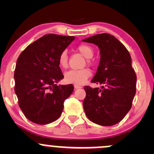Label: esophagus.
I'll return each instance as SVG.
<instances>
[{
	"label": "esophagus",
	"mask_w": 154,
	"mask_h": 154,
	"mask_svg": "<svg viewBox=\"0 0 154 154\" xmlns=\"http://www.w3.org/2000/svg\"><path fill=\"white\" fill-rule=\"evenodd\" d=\"M74 88H76V89H77V88H81V86H78V85H74Z\"/></svg>",
	"instance_id": "esophagus-1"
}]
</instances>
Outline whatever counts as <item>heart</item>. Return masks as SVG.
<instances>
[{
	"mask_svg": "<svg viewBox=\"0 0 154 154\" xmlns=\"http://www.w3.org/2000/svg\"><path fill=\"white\" fill-rule=\"evenodd\" d=\"M77 50L85 57L88 59L87 62L89 63L88 59L94 55V50L91 46L86 44H81L77 48ZM68 54L66 51H63L59 57V64L62 68H66L68 66ZM91 75V71L87 68L81 70H71L64 74V80L67 83H72L75 85H82Z\"/></svg>",
	"mask_w": 154,
	"mask_h": 154,
	"instance_id": "obj_1",
	"label": "heart"
}]
</instances>
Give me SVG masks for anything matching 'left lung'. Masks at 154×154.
Instances as JSON below:
<instances>
[{
    "mask_svg": "<svg viewBox=\"0 0 154 154\" xmlns=\"http://www.w3.org/2000/svg\"><path fill=\"white\" fill-rule=\"evenodd\" d=\"M100 49L99 66L91 83L100 88L85 86L83 109L91 122L101 126L120 122L131 109L136 91V74L125 46L112 35L97 34L83 39Z\"/></svg>",
    "mask_w": 154,
    "mask_h": 154,
    "instance_id": "8db88e82",
    "label": "left lung"
}]
</instances>
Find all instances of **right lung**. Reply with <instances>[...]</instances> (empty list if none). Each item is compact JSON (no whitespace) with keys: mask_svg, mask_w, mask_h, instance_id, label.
Returning <instances> with one entry per match:
<instances>
[{"mask_svg":"<svg viewBox=\"0 0 154 154\" xmlns=\"http://www.w3.org/2000/svg\"><path fill=\"white\" fill-rule=\"evenodd\" d=\"M74 36L48 34L29 45L17 60L14 78L18 105L27 119L47 125L60 117L73 85L56 83L64 77L59 64L60 54Z\"/></svg>","mask_w":154,"mask_h":154,"instance_id":"right-lung-1","label":"right lung"}]
</instances>
